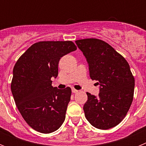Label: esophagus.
Masks as SVG:
<instances>
[{"label": "esophagus", "mask_w": 146, "mask_h": 146, "mask_svg": "<svg viewBox=\"0 0 146 146\" xmlns=\"http://www.w3.org/2000/svg\"><path fill=\"white\" fill-rule=\"evenodd\" d=\"M72 93H74V94H76V93L78 92V91H77V90H76L75 88H72Z\"/></svg>", "instance_id": "obj_1"}]
</instances>
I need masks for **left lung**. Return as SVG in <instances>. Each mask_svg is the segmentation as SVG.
Masks as SVG:
<instances>
[{
    "instance_id": "left-lung-1",
    "label": "left lung",
    "mask_w": 146,
    "mask_h": 146,
    "mask_svg": "<svg viewBox=\"0 0 146 146\" xmlns=\"http://www.w3.org/2000/svg\"><path fill=\"white\" fill-rule=\"evenodd\" d=\"M88 63L92 80L100 85L99 96L87 92L85 115L92 126L108 129L119 124L133 101L135 78L126 59L101 39L75 41Z\"/></svg>"
}]
</instances>
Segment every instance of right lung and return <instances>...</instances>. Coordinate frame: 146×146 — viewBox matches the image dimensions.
<instances>
[{"instance_id": "obj_1", "label": "right lung", "mask_w": 146, "mask_h": 146, "mask_svg": "<svg viewBox=\"0 0 146 146\" xmlns=\"http://www.w3.org/2000/svg\"><path fill=\"white\" fill-rule=\"evenodd\" d=\"M77 50L72 41H44L31 45L13 69L11 90L17 109L36 131L48 134L60 127L66 118L72 90L52 87L60 58Z\"/></svg>"}]
</instances>
